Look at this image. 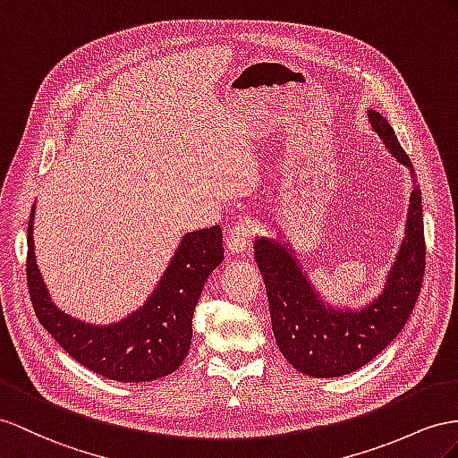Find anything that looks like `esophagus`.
I'll list each match as a JSON object with an SVG mask.
<instances>
[{"label": "esophagus", "instance_id": "obj_1", "mask_svg": "<svg viewBox=\"0 0 458 458\" xmlns=\"http://www.w3.org/2000/svg\"><path fill=\"white\" fill-rule=\"evenodd\" d=\"M253 226L245 225V222H240L236 225V228H232L228 238H226V250L233 255H243L248 251V248L251 245L253 240Z\"/></svg>", "mask_w": 458, "mask_h": 458}]
</instances>
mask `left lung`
Masks as SVG:
<instances>
[{"label": "left lung", "instance_id": "obj_1", "mask_svg": "<svg viewBox=\"0 0 458 458\" xmlns=\"http://www.w3.org/2000/svg\"><path fill=\"white\" fill-rule=\"evenodd\" d=\"M369 123L391 155L414 166L385 117L369 110ZM255 261L265 280L275 341L298 371L311 377H341L360 369L403 331L420 296L426 271L421 191L410 195L406 236L381 296L360 311L331 310L319 300L284 242H255Z\"/></svg>", "mask_w": 458, "mask_h": 458}]
</instances>
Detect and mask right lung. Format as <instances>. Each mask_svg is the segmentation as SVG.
Masks as SVG:
<instances>
[{
	"label": "right lung",
	"mask_w": 458,
	"mask_h": 458,
	"mask_svg": "<svg viewBox=\"0 0 458 458\" xmlns=\"http://www.w3.org/2000/svg\"><path fill=\"white\" fill-rule=\"evenodd\" d=\"M34 207L27 232V284L40 325L81 366L122 383L155 381L182 366L193 336V311L208 275L225 259L222 228L185 233L143 308L98 327L54 306L34 257Z\"/></svg>",
	"instance_id": "right-lung-1"
}]
</instances>
